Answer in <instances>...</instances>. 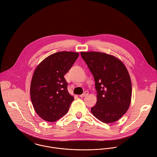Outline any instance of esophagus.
<instances>
[{"label": "esophagus", "mask_w": 157, "mask_h": 157, "mask_svg": "<svg viewBox=\"0 0 157 157\" xmlns=\"http://www.w3.org/2000/svg\"><path fill=\"white\" fill-rule=\"evenodd\" d=\"M88 94H89V92H88V91H86L84 94H82L80 95V97H81V98L85 97V96H87Z\"/></svg>", "instance_id": "esophagus-1"}]
</instances>
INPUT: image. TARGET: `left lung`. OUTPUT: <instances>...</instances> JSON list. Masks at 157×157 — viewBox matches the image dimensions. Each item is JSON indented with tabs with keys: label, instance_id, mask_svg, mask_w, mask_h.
Returning <instances> with one entry per match:
<instances>
[{
	"label": "left lung",
	"instance_id": "1",
	"mask_svg": "<svg viewBox=\"0 0 157 157\" xmlns=\"http://www.w3.org/2000/svg\"><path fill=\"white\" fill-rule=\"evenodd\" d=\"M94 77L97 101L91 109L94 117L105 123L118 121L128 110L132 98V83L124 64L106 53L81 52Z\"/></svg>",
	"mask_w": 157,
	"mask_h": 157
}]
</instances>
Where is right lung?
<instances>
[{
    "mask_svg": "<svg viewBox=\"0 0 157 157\" xmlns=\"http://www.w3.org/2000/svg\"><path fill=\"white\" fill-rule=\"evenodd\" d=\"M78 56L77 52L55 53L35 69L30 86L31 100L36 112L44 120L55 122L67 113L74 98L68 92L63 76Z\"/></svg>",
    "mask_w": 157,
    "mask_h": 157,
    "instance_id": "obj_1",
    "label": "right lung"
}]
</instances>
